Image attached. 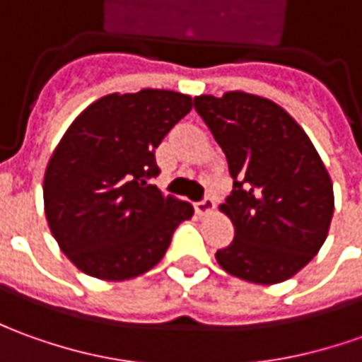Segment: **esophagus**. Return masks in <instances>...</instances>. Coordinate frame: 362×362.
<instances>
[{"instance_id":"obj_1","label":"esophagus","mask_w":362,"mask_h":362,"mask_svg":"<svg viewBox=\"0 0 362 362\" xmlns=\"http://www.w3.org/2000/svg\"><path fill=\"white\" fill-rule=\"evenodd\" d=\"M214 208H216V202H214V198H204L202 202H198V204H194V210H196V214L198 216H208V214L214 212Z\"/></svg>"}]
</instances>
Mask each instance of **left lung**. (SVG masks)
Returning a JSON list of instances; mask_svg holds the SVG:
<instances>
[{"label": "left lung", "instance_id": "1", "mask_svg": "<svg viewBox=\"0 0 362 362\" xmlns=\"http://www.w3.org/2000/svg\"><path fill=\"white\" fill-rule=\"evenodd\" d=\"M194 107L228 158L233 192L220 204L233 242L216 252L223 272L259 285L299 274L325 243L333 182L297 120L269 98L228 90Z\"/></svg>", "mask_w": 362, "mask_h": 362}]
</instances>
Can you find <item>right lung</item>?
<instances>
[{
	"mask_svg": "<svg viewBox=\"0 0 362 362\" xmlns=\"http://www.w3.org/2000/svg\"><path fill=\"white\" fill-rule=\"evenodd\" d=\"M192 97L166 88L110 93L71 122L47 162L45 218L61 252L83 274L124 281L164 257L188 202L162 194L154 150L192 110Z\"/></svg>",
	"mask_w": 362,
	"mask_h": 362,
	"instance_id": "1",
	"label": "right lung"
}]
</instances>
